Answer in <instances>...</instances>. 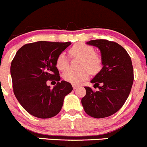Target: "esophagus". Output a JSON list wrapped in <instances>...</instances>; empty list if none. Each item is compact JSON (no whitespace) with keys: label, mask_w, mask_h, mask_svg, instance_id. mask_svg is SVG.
I'll list each match as a JSON object with an SVG mask.
<instances>
[{"label":"esophagus","mask_w":147,"mask_h":147,"mask_svg":"<svg viewBox=\"0 0 147 147\" xmlns=\"http://www.w3.org/2000/svg\"><path fill=\"white\" fill-rule=\"evenodd\" d=\"M72 87H73L74 90H75V89L78 88V85H77V84H72Z\"/></svg>","instance_id":"esophagus-1"}]
</instances>
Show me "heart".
<instances>
[{"label":"heart","mask_w":147,"mask_h":147,"mask_svg":"<svg viewBox=\"0 0 147 147\" xmlns=\"http://www.w3.org/2000/svg\"><path fill=\"white\" fill-rule=\"evenodd\" d=\"M72 57L82 59L80 71H67L63 74V79L66 82L73 84H80L86 80L91 74H97L102 68V60L101 56L94 53V47L84 43L75 44L69 50ZM56 67L61 72H65L69 69V60L65 53L57 56L55 61Z\"/></svg>","instance_id":"obj_1"}]
</instances>
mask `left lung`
I'll return each mask as SVG.
<instances>
[{
	"instance_id": "8db88e82",
	"label": "left lung",
	"mask_w": 147,
	"mask_h": 147,
	"mask_svg": "<svg viewBox=\"0 0 147 147\" xmlns=\"http://www.w3.org/2000/svg\"><path fill=\"white\" fill-rule=\"evenodd\" d=\"M87 44L98 47L103 67L90 81L99 90L85 87L86 94L81 102L84 112L92 117H107L121 109L131 91L134 80L131 57L115 42L93 40Z\"/></svg>"
}]
</instances>
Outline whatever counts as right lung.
Returning a JSON list of instances; mask_svg holds the SVG:
<instances>
[{"mask_svg": "<svg viewBox=\"0 0 147 147\" xmlns=\"http://www.w3.org/2000/svg\"><path fill=\"white\" fill-rule=\"evenodd\" d=\"M70 42L38 41L26 44L16 53L10 65L13 92L29 114L41 119L51 118L60 112L64 98L72 91V84L60 82L56 67L57 56ZM57 81L53 89L47 80Z\"/></svg>", "mask_w": 147, "mask_h": 147, "instance_id": "add662e5", "label": "right lung"}]
</instances>
